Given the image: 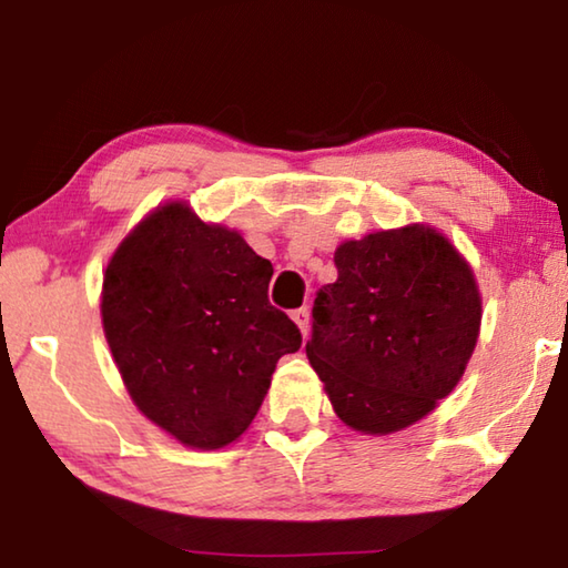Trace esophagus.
Wrapping results in <instances>:
<instances>
[{"instance_id":"esophagus-1","label":"esophagus","mask_w":568,"mask_h":568,"mask_svg":"<svg viewBox=\"0 0 568 568\" xmlns=\"http://www.w3.org/2000/svg\"><path fill=\"white\" fill-rule=\"evenodd\" d=\"M291 318L297 323V328H301L303 338H305L307 331H311V311H307V307H297V311L291 313Z\"/></svg>"}]
</instances>
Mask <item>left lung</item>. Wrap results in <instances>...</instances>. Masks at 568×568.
I'll return each mask as SVG.
<instances>
[{
    "mask_svg": "<svg viewBox=\"0 0 568 568\" xmlns=\"http://www.w3.org/2000/svg\"><path fill=\"white\" fill-rule=\"evenodd\" d=\"M338 281L313 305L307 361L338 418L386 436L456 388L476 348L474 271L426 225L381 230L335 250Z\"/></svg>",
    "mask_w": 568,
    "mask_h": 568,
    "instance_id": "8db88e82",
    "label": "left lung"
}]
</instances>
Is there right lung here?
Returning <instances> with one entry per match:
<instances>
[{
    "label": "right lung",
    "mask_w": 568,
    "mask_h": 568,
    "mask_svg": "<svg viewBox=\"0 0 568 568\" xmlns=\"http://www.w3.org/2000/svg\"><path fill=\"white\" fill-rule=\"evenodd\" d=\"M273 265L185 203L150 213L114 250L102 325L130 396L192 448H223L261 410L303 335L267 301Z\"/></svg>",
    "instance_id": "obj_1"
}]
</instances>
